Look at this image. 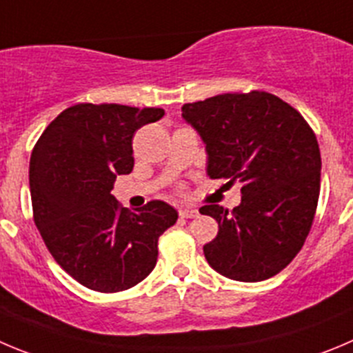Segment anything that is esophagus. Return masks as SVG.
I'll return each mask as SVG.
<instances>
[{"mask_svg":"<svg viewBox=\"0 0 353 353\" xmlns=\"http://www.w3.org/2000/svg\"><path fill=\"white\" fill-rule=\"evenodd\" d=\"M179 216L183 217V219H192V217L199 216V210L190 209V207H183V209H179Z\"/></svg>","mask_w":353,"mask_h":353,"instance_id":"esophagus-1","label":"esophagus"}]
</instances>
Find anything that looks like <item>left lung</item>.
I'll return each instance as SVG.
<instances>
[{"label": "left lung", "instance_id": "8db88e82", "mask_svg": "<svg viewBox=\"0 0 353 353\" xmlns=\"http://www.w3.org/2000/svg\"><path fill=\"white\" fill-rule=\"evenodd\" d=\"M183 118L205 143L207 174L242 183L232 212L216 203L200 209L219 225L203 245L207 263L240 282L276 275L314 225L322 165L314 130L291 104L263 90L188 102Z\"/></svg>", "mask_w": 353, "mask_h": 353}]
</instances>
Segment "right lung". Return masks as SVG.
I'll list each match as a JSON object with an SVG mask.
<instances>
[{
    "instance_id": "1",
    "label": "right lung",
    "mask_w": 353,
    "mask_h": 353,
    "mask_svg": "<svg viewBox=\"0 0 353 353\" xmlns=\"http://www.w3.org/2000/svg\"><path fill=\"white\" fill-rule=\"evenodd\" d=\"M163 114L81 102L62 111L32 150L34 225L61 268L92 291L120 292L144 281L157 265L158 239L177 221L165 202L130 212L111 195L117 176L134 169V134Z\"/></svg>"
}]
</instances>
